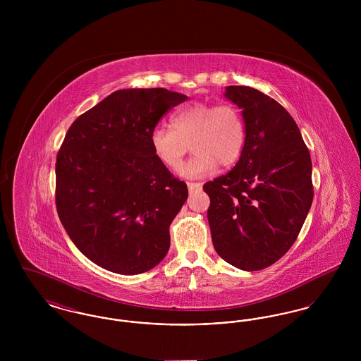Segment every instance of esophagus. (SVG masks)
I'll use <instances>...</instances> for the list:
<instances>
[{
    "label": "esophagus",
    "mask_w": 361,
    "mask_h": 361,
    "mask_svg": "<svg viewBox=\"0 0 361 361\" xmlns=\"http://www.w3.org/2000/svg\"><path fill=\"white\" fill-rule=\"evenodd\" d=\"M187 185H188L189 192L202 189V184H200V183H187Z\"/></svg>",
    "instance_id": "34e87169"
}]
</instances>
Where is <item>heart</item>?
<instances>
[{"mask_svg":"<svg viewBox=\"0 0 361 361\" xmlns=\"http://www.w3.org/2000/svg\"><path fill=\"white\" fill-rule=\"evenodd\" d=\"M171 127H155L150 146L158 161L176 171L189 149L193 155L181 166L184 177H202L221 168H230L243 153L246 124L234 104L193 103L174 111Z\"/></svg>","mask_w":361,"mask_h":361,"instance_id":"obj_1","label":"heart"}]
</instances>
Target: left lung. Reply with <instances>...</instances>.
I'll list each match as a JSON object with an SVG mask.
<instances>
[{
	"label": "left lung",
	"instance_id": "1",
	"mask_svg": "<svg viewBox=\"0 0 361 361\" xmlns=\"http://www.w3.org/2000/svg\"><path fill=\"white\" fill-rule=\"evenodd\" d=\"M242 109L246 145L237 165L203 189L216 253L242 271L283 257L298 238L314 197L311 157L287 109L250 86L226 87Z\"/></svg>",
	"mask_w": 361,
	"mask_h": 361
}]
</instances>
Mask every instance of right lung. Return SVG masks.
Wrapping results in <instances>:
<instances>
[{"instance_id":"1","label":"right lung","mask_w":361,"mask_h":361,"mask_svg":"<svg viewBox=\"0 0 361 361\" xmlns=\"http://www.w3.org/2000/svg\"><path fill=\"white\" fill-rule=\"evenodd\" d=\"M187 99L164 87L116 90L78 116L61 145L58 216L78 250L106 271L143 274L169 250L188 188L158 161L150 133Z\"/></svg>"}]
</instances>
